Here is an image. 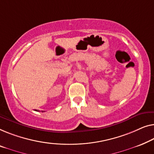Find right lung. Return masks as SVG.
Segmentation results:
<instances>
[{"mask_svg": "<svg viewBox=\"0 0 154 154\" xmlns=\"http://www.w3.org/2000/svg\"><path fill=\"white\" fill-rule=\"evenodd\" d=\"M35 110V111H38V112H39V110ZM42 112H44V111H42Z\"/></svg>", "mask_w": 154, "mask_h": 154, "instance_id": "obj_1", "label": "right lung"}]
</instances>
